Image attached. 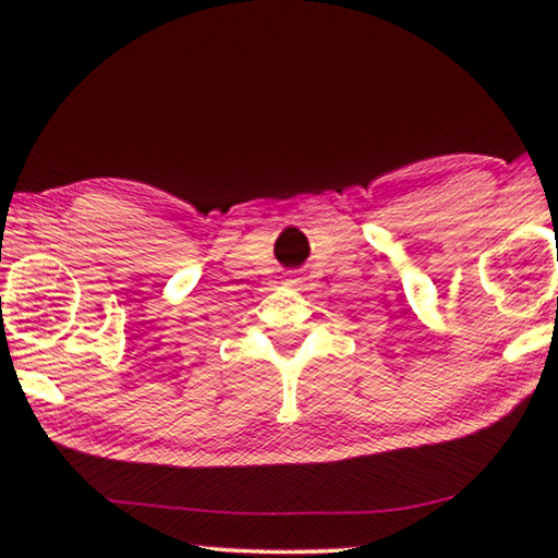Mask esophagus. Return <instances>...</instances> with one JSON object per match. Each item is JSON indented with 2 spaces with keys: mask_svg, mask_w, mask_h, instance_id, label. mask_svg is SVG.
<instances>
[{
  "mask_svg": "<svg viewBox=\"0 0 558 558\" xmlns=\"http://www.w3.org/2000/svg\"><path fill=\"white\" fill-rule=\"evenodd\" d=\"M288 282H290V286H298V282H301V278H290Z\"/></svg>",
  "mask_w": 558,
  "mask_h": 558,
  "instance_id": "1",
  "label": "esophagus"
}]
</instances>
